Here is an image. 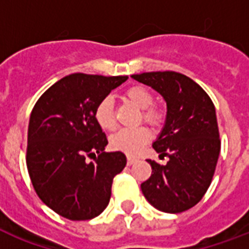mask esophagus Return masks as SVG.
<instances>
[{
    "label": "esophagus",
    "mask_w": 249,
    "mask_h": 249,
    "mask_svg": "<svg viewBox=\"0 0 249 249\" xmlns=\"http://www.w3.org/2000/svg\"><path fill=\"white\" fill-rule=\"evenodd\" d=\"M136 161L137 159H134V158H128V165H133Z\"/></svg>",
    "instance_id": "34e87169"
}]
</instances>
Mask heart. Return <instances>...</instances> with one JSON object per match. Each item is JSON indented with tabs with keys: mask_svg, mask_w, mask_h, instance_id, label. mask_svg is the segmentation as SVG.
<instances>
[{
	"mask_svg": "<svg viewBox=\"0 0 249 249\" xmlns=\"http://www.w3.org/2000/svg\"><path fill=\"white\" fill-rule=\"evenodd\" d=\"M125 98L138 108L142 109L141 120L152 128H160L165 121V112L154 103V94L142 85L129 88L125 91ZM94 119L103 130H113L116 128L113 101L111 97L102 98L94 109ZM151 132L144 126L137 129H121L109 138V147L113 151L123 152L129 156L140 154L141 150L151 141Z\"/></svg>",
	"mask_w": 249,
	"mask_h": 249,
	"instance_id": "obj_1",
	"label": "heart"
}]
</instances>
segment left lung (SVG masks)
Segmentation results:
<instances>
[{
    "instance_id": "1",
    "label": "left lung",
    "mask_w": 249,
    "mask_h": 249,
    "mask_svg": "<svg viewBox=\"0 0 249 249\" xmlns=\"http://www.w3.org/2000/svg\"><path fill=\"white\" fill-rule=\"evenodd\" d=\"M132 77L161 94L168 108L163 132L152 144L168 161L148 160L152 174L141 185L142 193L161 212H185L201 200L214 176L221 150L214 105L200 85L178 72Z\"/></svg>"
}]
</instances>
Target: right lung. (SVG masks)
<instances>
[{"label": "right lung", "instance_id": "right-lung-1", "mask_svg": "<svg viewBox=\"0 0 249 249\" xmlns=\"http://www.w3.org/2000/svg\"><path fill=\"white\" fill-rule=\"evenodd\" d=\"M126 80L72 73L50 86L31 112L29 177L41 200L64 218L86 221L101 214L113 177L126 165L123 152H105L108 141L94 119L98 102Z\"/></svg>", "mask_w": 249, "mask_h": 249}]
</instances>
